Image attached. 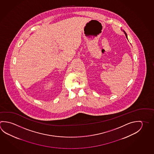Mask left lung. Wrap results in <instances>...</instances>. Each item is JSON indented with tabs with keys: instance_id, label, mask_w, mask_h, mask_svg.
<instances>
[{
	"instance_id": "left-lung-1",
	"label": "left lung",
	"mask_w": 154,
	"mask_h": 154,
	"mask_svg": "<svg viewBox=\"0 0 154 154\" xmlns=\"http://www.w3.org/2000/svg\"><path fill=\"white\" fill-rule=\"evenodd\" d=\"M123 32H124V33H125V36H126V37H127V38H128V36H127V34L126 33V32L124 31H123Z\"/></svg>"
}]
</instances>
